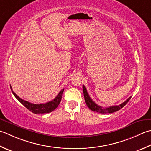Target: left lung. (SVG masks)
Segmentation results:
<instances>
[{"label": "left lung", "instance_id": "8db88e82", "mask_svg": "<svg viewBox=\"0 0 151 151\" xmlns=\"http://www.w3.org/2000/svg\"><path fill=\"white\" fill-rule=\"evenodd\" d=\"M82 88H83V93H84L86 104L87 105L88 108L94 112H97V113H99L102 114L112 113H114V112L118 111L119 110H120V109H122L123 107H124V106L126 105V103L129 101V100L132 97H129L128 99H126L124 102L121 103V104L119 105L111 106V107H109L103 108L102 107H101V106L97 105L96 103L90 98L89 94L88 93L87 90L86 89V88L84 85L82 86Z\"/></svg>", "mask_w": 151, "mask_h": 151}]
</instances>
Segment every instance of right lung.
I'll list each match as a JSON object with an SVG mask.
<instances>
[{
	"label": "right lung",
	"instance_id": "add662e5",
	"mask_svg": "<svg viewBox=\"0 0 151 151\" xmlns=\"http://www.w3.org/2000/svg\"><path fill=\"white\" fill-rule=\"evenodd\" d=\"M10 88L12 90V93L14 94V96L16 97V98L18 100L22 105H24L27 109H29V111L35 114L48 113H51V112L55 110V109L58 107V106L60 104V103L61 102L62 95H63L64 91V89L61 90L60 91V92L58 94V96H56L54 99L48 103H40V104H33V103L25 101V100L20 98L19 96H17L16 94L14 93V91H13L12 88L11 86Z\"/></svg>",
	"mask_w": 151,
	"mask_h": 151
}]
</instances>
